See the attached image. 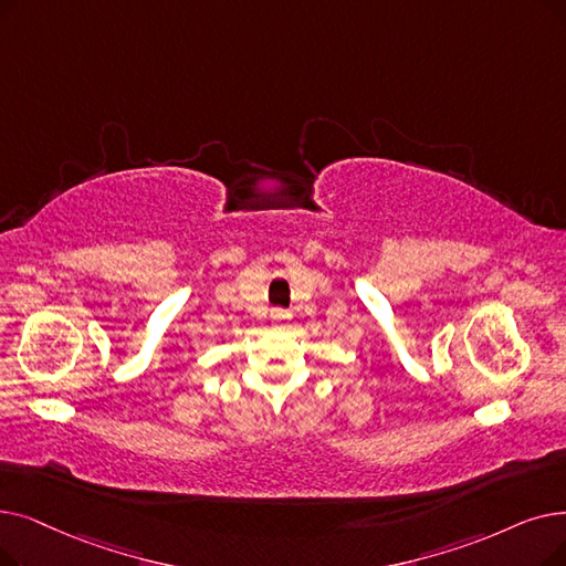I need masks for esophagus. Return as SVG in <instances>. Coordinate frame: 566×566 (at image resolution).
<instances>
[{
	"instance_id": "1",
	"label": "esophagus",
	"mask_w": 566,
	"mask_h": 566,
	"mask_svg": "<svg viewBox=\"0 0 566 566\" xmlns=\"http://www.w3.org/2000/svg\"><path fill=\"white\" fill-rule=\"evenodd\" d=\"M270 316H273L275 326H286L289 318H291V312H286V310H273V312H270Z\"/></svg>"
}]
</instances>
